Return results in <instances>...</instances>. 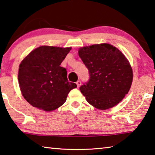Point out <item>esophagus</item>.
<instances>
[{
  "instance_id": "34e87169",
  "label": "esophagus",
  "mask_w": 155,
  "mask_h": 155,
  "mask_svg": "<svg viewBox=\"0 0 155 155\" xmlns=\"http://www.w3.org/2000/svg\"><path fill=\"white\" fill-rule=\"evenodd\" d=\"M76 84H77L78 88H79L81 86V81H80V80L77 81V82H76Z\"/></svg>"
}]
</instances>
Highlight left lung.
Instances as JSON below:
<instances>
[{"mask_svg":"<svg viewBox=\"0 0 155 155\" xmlns=\"http://www.w3.org/2000/svg\"><path fill=\"white\" fill-rule=\"evenodd\" d=\"M78 55L89 71V81L80 88L88 103L100 110L118 104L128 94L133 79L125 55L108 43L81 47Z\"/></svg>","mask_w":155,"mask_h":155,"instance_id":"8db88e82","label":"left lung"}]
</instances>
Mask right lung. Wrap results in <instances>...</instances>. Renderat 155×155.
I'll use <instances>...</instances> for the list:
<instances>
[{"instance_id":"1","label":"right lung","mask_w":155,"mask_h":155,"mask_svg":"<svg viewBox=\"0 0 155 155\" xmlns=\"http://www.w3.org/2000/svg\"><path fill=\"white\" fill-rule=\"evenodd\" d=\"M71 47L41 46L31 51L21 61L18 83L22 96L32 106L46 112L64 104L68 93L77 87L68 82L61 63Z\"/></svg>"}]
</instances>
